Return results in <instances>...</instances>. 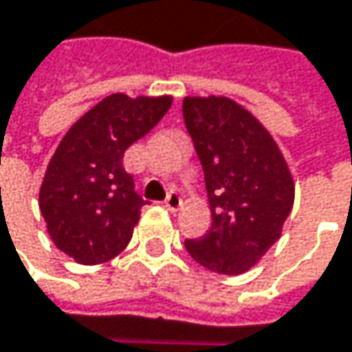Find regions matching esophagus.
<instances>
[{"instance_id": "34e87169", "label": "esophagus", "mask_w": 352, "mask_h": 352, "mask_svg": "<svg viewBox=\"0 0 352 352\" xmlns=\"http://www.w3.org/2000/svg\"><path fill=\"white\" fill-rule=\"evenodd\" d=\"M181 206H183V199H181V195H179L177 191H171V193L167 195V199H165V208L169 209L171 213H175V211H179V209H181Z\"/></svg>"}]
</instances>
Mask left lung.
Returning <instances> with one entry per match:
<instances>
[{
  "instance_id": "8db88e82",
  "label": "left lung",
  "mask_w": 352,
  "mask_h": 352,
  "mask_svg": "<svg viewBox=\"0 0 352 352\" xmlns=\"http://www.w3.org/2000/svg\"><path fill=\"white\" fill-rule=\"evenodd\" d=\"M183 118L211 208L208 234L185 248L204 268L238 276L280 238L294 204V181L264 124L232 98L185 96Z\"/></svg>"
}]
</instances>
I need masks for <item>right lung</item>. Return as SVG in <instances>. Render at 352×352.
I'll return each mask as SVG.
<instances>
[{
	"instance_id": "obj_1",
	"label": "right lung",
	"mask_w": 352,
	"mask_h": 352,
	"mask_svg": "<svg viewBox=\"0 0 352 352\" xmlns=\"http://www.w3.org/2000/svg\"><path fill=\"white\" fill-rule=\"evenodd\" d=\"M171 96L111 94L70 126L40 187V211L58 250L94 266L133 238L143 197L122 167L124 151L169 111Z\"/></svg>"
}]
</instances>
